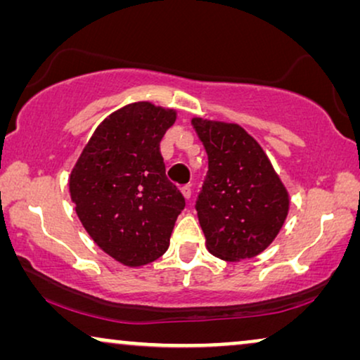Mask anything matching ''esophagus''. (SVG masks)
Wrapping results in <instances>:
<instances>
[{
  "label": "esophagus",
  "mask_w": 360,
  "mask_h": 360,
  "mask_svg": "<svg viewBox=\"0 0 360 360\" xmlns=\"http://www.w3.org/2000/svg\"><path fill=\"white\" fill-rule=\"evenodd\" d=\"M180 191H181V195L185 196V200H190L191 198V188H190V185H184L180 188Z\"/></svg>",
  "instance_id": "obj_1"
}]
</instances>
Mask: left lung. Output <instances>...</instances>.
Listing matches in <instances>:
<instances>
[{
	"instance_id": "1",
	"label": "left lung",
	"mask_w": 360,
	"mask_h": 360,
	"mask_svg": "<svg viewBox=\"0 0 360 360\" xmlns=\"http://www.w3.org/2000/svg\"><path fill=\"white\" fill-rule=\"evenodd\" d=\"M208 154L196 213L206 248L216 257L238 262L272 244L288 214V191L269 157L239 124L191 120Z\"/></svg>"
}]
</instances>
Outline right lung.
I'll return each instance as SVG.
<instances>
[{
	"label": "right lung",
	"instance_id": "add662e5",
	"mask_svg": "<svg viewBox=\"0 0 360 360\" xmlns=\"http://www.w3.org/2000/svg\"><path fill=\"white\" fill-rule=\"evenodd\" d=\"M175 120L174 110L149 101L115 111L93 132L68 180L83 228L127 267L154 262L169 249L185 208L160 154L162 137Z\"/></svg>",
	"mask_w": 360,
	"mask_h": 360
}]
</instances>
